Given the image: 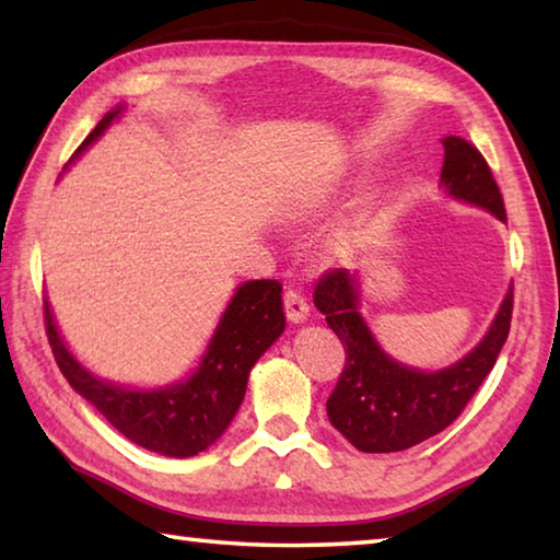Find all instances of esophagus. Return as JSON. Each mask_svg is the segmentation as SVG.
I'll list each match as a JSON object with an SVG mask.
<instances>
[{
	"label": "esophagus",
	"instance_id": "esophagus-1",
	"mask_svg": "<svg viewBox=\"0 0 560 560\" xmlns=\"http://www.w3.org/2000/svg\"><path fill=\"white\" fill-rule=\"evenodd\" d=\"M283 311H287V316L293 324H299V320L308 316V301L299 289H289L283 293Z\"/></svg>",
	"mask_w": 560,
	"mask_h": 560
}]
</instances>
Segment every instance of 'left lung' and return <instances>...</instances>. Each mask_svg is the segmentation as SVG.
I'll list each match as a JSON object with an SVG mask.
<instances>
[{
  "label": "left lung",
  "instance_id": "left-lung-1",
  "mask_svg": "<svg viewBox=\"0 0 560 560\" xmlns=\"http://www.w3.org/2000/svg\"><path fill=\"white\" fill-rule=\"evenodd\" d=\"M442 183L457 200L479 205L506 222L504 200L485 155L459 136L442 138ZM314 303L346 350V365L330 393L328 420L360 452H402L440 434L491 373L506 343L514 289L506 293L487 338L457 365L438 373L412 371L377 348L358 314V281L348 269L318 277Z\"/></svg>",
  "mask_w": 560,
  "mask_h": 560
}]
</instances>
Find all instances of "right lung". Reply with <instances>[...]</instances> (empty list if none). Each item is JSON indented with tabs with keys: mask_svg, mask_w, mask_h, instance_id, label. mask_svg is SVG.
<instances>
[{
	"mask_svg": "<svg viewBox=\"0 0 560 560\" xmlns=\"http://www.w3.org/2000/svg\"><path fill=\"white\" fill-rule=\"evenodd\" d=\"M118 113H106L73 158L93 143ZM44 326L56 365L61 368L66 381L113 428L150 452L165 457H192L220 440L226 424L232 422L244 400L252 365L283 334L287 318H283L281 283L277 279L242 283L226 306L197 373L183 385L150 393L103 383L75 363L56 330L46 299Z\"/></svg>",
	"mask_w": 560,
	"mask_h": 560,
	"instance_id": "obj_1",
	"label": "right lung"
}]
</instances>
